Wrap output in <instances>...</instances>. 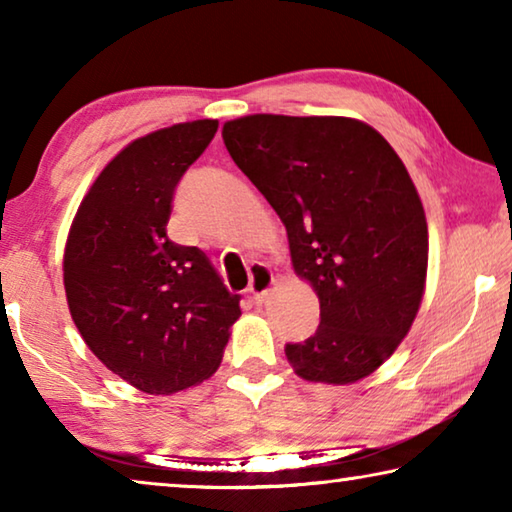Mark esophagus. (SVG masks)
<instances>
[{
    "label": "esophagus",
    "mask_w": 512,
    "mask_h": 512,
    "mask_svg": "<svg viewBox=\"0 0 512 512\" xmlns=\"http://www.w3.org/2000/svg\"><path fill=\"white\" fill-rule=\"evenodd\" d=\"M250 273H253V280H250L248 293L253 296L257 305H262V302L268 298V293H271L275 287V275L262 264H255L250 268Z\"/></svg>",
    "instance_id": "34e87169"
}]
</instances>
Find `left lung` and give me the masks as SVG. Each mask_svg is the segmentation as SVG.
I'll return each mask as SVG.
<instances>
[{"instance_id": "8db88e82", "label": "left lung", "mask_w": 512, "mask_h": 512, "mask_svg": "<svg viewBox=\"0 0 512 512\" xmlns=\"http://www.w3.org/2000/svg\"><path fill=\"white\" fill-rule=\"evenodd\" d=\"M225 149L287 228L293 271L320 325L289 343L293 372L345 386L375 372L409 334L427 284L424 207L400 155L352 117L246 115Z\"/></svg>"}]
</instances>
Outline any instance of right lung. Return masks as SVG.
Listing matches in <instances>:
<instances>
[{
    "mask_svg": "<svg viewBox=\"0 0 512 512\" xmlns=\"http://www.w3.org/2000/svg\"><path fill=\"white\" fill-rule=\"evenodd\" d=\"M216 128V119L183 121L126 144L67 235L63 282L76 329L103 366L149 395L210 379L241 316L203 250L167 237L178 180Z\"/></svg>",
    "mask_w": 512,
    "mask_h": 512,
    "instance_id": "obj_1",
    "label": "right lung"
}]
</instances>
